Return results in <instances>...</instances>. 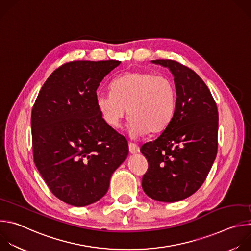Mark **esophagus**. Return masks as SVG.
Wrapping results in <instances>:
<instances>
[{"mask_svg":"<svg viewBox=\"0 0 251 251\" xmlns=\"http://www.w3.org/2000/svg\"><path fill=\"white\" fill-rule=\"evenodd\" d=\"M129 151H130L131 154H136V153L140 152V148L137 144H135V143L130 142L129 143Z\"/></svg>","mask_w":251,"mask_h":251,"instance_id":"obj_1","label":"esophagus"}]
</instances>
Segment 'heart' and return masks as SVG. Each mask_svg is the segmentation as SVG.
I'll return each instance as SVG.
<instances>
[{
	"mask_svg": "<svg viewBox=\"0 0 251 251\" xmlns=\"http://www.w3.org/2000/svg\"><path fill=\"white\" fill-rule=\"evenodd\" d=\"M111 91L98 93L97 108L103 120L118 128L129 109L132 137L162 131L171 121L176 107V86L166 75L132 71L115 78Z\"/></svg>",
	"mask_w": 251,
	"mask_h": 251,
	"instance_id": "b5f03b06",
	"label": "heart"
}]
</instances>
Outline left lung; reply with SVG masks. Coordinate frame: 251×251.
Listing matches in <instances>:
<instances>
[{
    "label": "left lung",
    "instance_id": "left-lung-1",
    "mask_svg": "<svg viewBox=\"0 0 251 251\" xmlns=\"http://www.w3.org/2000/svg\"><path fill=\"white\" fill-rule=\"evenodd\" d=\"M152 62L170 69L176 98L164 131L140 149L149 165L142 188L153 200L174 202L195 194L206 178L218 153L219 112L194 70L172 59Z\"/></svg>",
    "mask_w": 251,
    "mask_h": 251
}]
</instances>
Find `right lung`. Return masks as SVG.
I'll use <instances>...</instances> for the list:
<instances>
[{"label": "right lung", "instance_id": "1", "mask_svg": "<svg viewBox=\"0 0 251 251\" xmlns=\"http://www.w3.org/2000/svg\"><path fill=\"white\" fill-rule=\"evenodd\" d=\"M120 63H64L47 79L33 104L34 164L50 192L67 204L99 201L128 156L127 140L103 120L96 105L100 82Z\"/></svg>", "mask_w": 251, "mask_h": 251}]
</instances>
